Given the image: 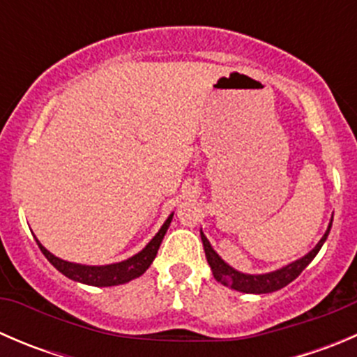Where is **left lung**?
<instances>
[{"instance_id":"1","label":"left lung","mask_w":357,"mask_h":357,"mask_svg":"<svg viewBox=\"0 0 357 357\" xmlns=\"http://www.w3.org/2000/svg\"><path fill=\"white\" fill-rule=\"evenodd\" d=\"M330 228H332V222H330L328 229H326V233L323 235V238L319 240L318 245L312 248L307 255H304V257L298 259V261L285 266V268L278 269V271L268 273V275H243V273L235 271V269L229 268V266L215 254L214 248L211 247V243L205 238L204 233H200V236L202 243H204L205 257H207L208 266H211L212 269V275H214V278L218 280L219 283H222V285L226 287H231V289L238 291H245V294H271V291H276L289 285V283L294 282V280L307 268L309 262L316 257L319 248L325 243L326 236H328L330 233Z\"/></svg>"}]
</instances>
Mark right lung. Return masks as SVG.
<instances>
[{
	"label": "right lung",
	"mask_w": 357,
	"mask_h": 357,
	"mask_svg": "<svg viewBox=\"0 0 357 357\" xmlns=\"http://www.w3.org/2000/svg\"><path fill=\"white\" fill-rule=\"evenodd\" d=\"M171 219H172V214L169 215L167 221L164 222L160 231L153 236L152 242L143 248L139 254L132 255V257L128 259V261H122V262H117V264H110V266H81V264H74V262L62 261V259L50 254V252L46 250L38 240H36V242H38V245L41 248L43 254H45V257L48 259V261L52 262V264L55 266L62 275H66L67 278L86 283V285H93V287L122 285V283H128L131 282V280L142 276L143 273L150 268L152 261L155 259L158 247H160L162 238H164L165 231H167L169 225H171Z\"/></svg>",
	"instance_id": "add662e5"
}]
</instances>
